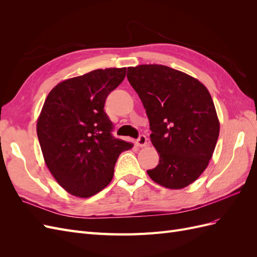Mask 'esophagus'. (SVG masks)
I'll use <instances>...</instances> for the list:
<instances>
[{
	"label": "esophagus",
	"instance_id": "1",
	"mask_svg": "<svg viewBox=\"0 0 257 257\" xmlns=\"http://www.w3.org/2000/svg\"><path fill=\"white\" fill-rule=\"evenodd\" d=\"M136 145L138 147H146L147 146V137L145 135H141L136 141Z\"/></svg>",
	"mask_w": 257,
	"mask_h": 257
}]
</instances>
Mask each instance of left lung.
<instances>
[{"label":"left lung","instance_id":"8db88e82","mask_svg":"<svg viewBox=\"0 0 257 257\" xmlns=\"http://www.w3.org/2000/svg\"><path fill=\"white\" fill-rule=\"evenodd\" d=\"M127 80L142 99L160 155L148 175L167 189L190 185L207 168L219 138L209 91L188 74L158 64L128 67Z\"/></svg>","mask_w":257,"mask_h":257}]
</instances>
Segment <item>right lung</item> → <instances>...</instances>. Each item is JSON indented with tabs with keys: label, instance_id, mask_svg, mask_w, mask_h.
<instances>
[{
	"label": "right lung",
	"instance_id": "add662e5",
	"mask_svg": "<svg viewBox=\"0 0 257 257\" xmlns=\"http://www.w3.org/2000/svg\"><path fill=\"white\" fill-rule=\"evenodd\" d=\"M125 74V67L95 69L60 82L45 100L38 141L50 173L72 195L88 198L106 188L119 155L133 147L112 136L104 110Z\"/></svg>",
	"mask_w": 257,
	"mask_h": 257
}]
</instances>
